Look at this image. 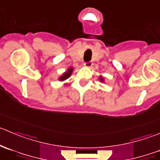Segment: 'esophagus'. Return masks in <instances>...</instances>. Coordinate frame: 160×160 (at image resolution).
I'll list each match as a JSON object with an SVG mask.
<instances>
[{
	"instance_id": "esophagus-1",
	"label": "esophagus",
	"mask_w": 160,
	"mask_h": 160,
	"mask_svg": "<svg viewBox=\"0 0 160 160\" xmlns=\"http://www.w3.org/2000/svg\"><path fill=\"white\" fill-rule=\"evenodd\" d=\"M93 65V62L92 61H89V62H87L84 63V66L87 67H91Z\"/></svg>"
}]
</instances>
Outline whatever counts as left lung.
<instances>
[{"label":"left lung","instance_id":"1","mask_svg":"<svg viewBox=\"0 0 160 160\" xmlns=\"http://www.w3.org/2000/svg\"><path fill=\"white\" fill-rule=\"evenodd\" d=\"M100 80H101V81H103V80H104V79H103L102 77H101V78H100Z\"/></svg>","mask_w":160,"mask_h":160}]
</instances>
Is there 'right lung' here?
<instances>
[{
	"label": "right lung",
	"mask_w": 160,
	"mask_h": 160,
	"mask_svg": "<svg viewBox=\"0 0 160 160\" xmlns=\"http://www.w3.org/2000/svg\"><path fill=\"white\" fill-rule=\"evenodd\" d=\"M72 68H70L68 70V71H67V72H66L65 73L63 74V75L62 76V77H60V78H59V80H67V78H69V77H70V75H71V73H72Z\"/></svg>",
	"instance_id": "add662e5"
}]
</instances>
